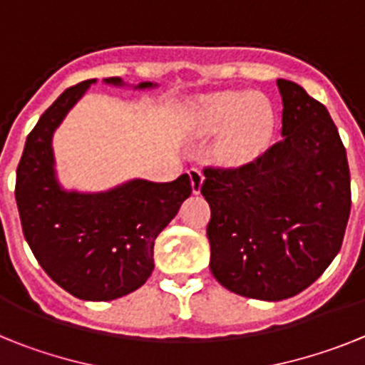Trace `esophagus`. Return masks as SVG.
<instances>
[{
    "mask_svg": "<svg viewBox=\"0 0 365 365\" xmlns=\"http://www.w3.org/2000/svg\"><path fill=\"white\" fill-rule=\"evenodd\" d=\"M188 175H190V182H192L193 195H199V193H201L202 180H205V177H202V172L199 170V168H192V170L188 172Z\"/></svg>",
    "mask_w": 365,
    "mask_h": 365,
    "instance_id": "1",
    "label": "esophagus"
}]
</instances>
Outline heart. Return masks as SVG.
<instances>
[{"label":"heart","mask_w":365,"mask_h":365,"mask_svg":"<svg viewBox=\"0 0 365 365\" xmlns=\"http://www.w3.org/2000/svg\"><path fill=\"white\" fill-rule=\"evenodd\" d=\"M195 120L206 133L221 131L217 153L222 163L245 166L259 159L272 143L278 111L265 95L222 91L199 102Z\"/></svg>","instance_id":"heart-1"}]
</instances>
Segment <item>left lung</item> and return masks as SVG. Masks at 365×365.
Returning a JSON list of instances; mask_svg holds the SVG:
<instances>
[{"mask_svg":"<svg viewBox=\"0 0 365 365\" xmlns=\"http://www.w3.org/2000/svg\"><path fill=\"white\" fill-rule=\"evenodd\" d=\"M282 140L235 170L206 168L210 270L245 298L279 302L320 278L351 210L346 148L318 100L278 78Z\"/></svg>","mask_w":365,"mask_h":365,"instance_id":"1","label":"left lung"}]
</instances>
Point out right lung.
Here are the masks:
<instances>
[{"mask_svg":"<svg viewBox=\"0 0 365 365\" xmlns=\"http://www.w3.org/2000/svg\"><path fill=\"white\" fill-rule=\"evenodd\" d=\"M96 78L69 87L29 133L16 172V202L32 254L74 298L109 302L143 287L153 272V245L192 195L188 173L172 182L130 179L104 190H67L58 179L53 137ZM106 86L155 89L159 83Z\"/></svg>","mask_w":365,"mask_h":365,"instance_id":"obj_1","label":"right lung"}]
</instances>
